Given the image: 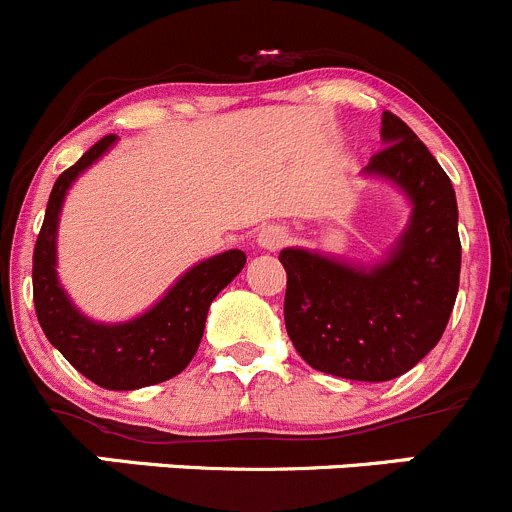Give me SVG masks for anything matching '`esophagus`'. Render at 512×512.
Returning a JSON list of instances; mask_svg holds the SVG:
<instances>
[{"instance_id": "1", "label": "esophagus", "mask_w": 512, "mask_h": 512, "mask_svg": "<svg viewBox=\"0 0 512 512\" xmlns=\"http://www.w3.org/2000/svg\"><path fill=\"white\" fill-rule=\"evenodd\" d=\"M289 242V230L285 225H262L260 232H257V245L262 247V250H280V247H285Z\"/></svg>"}]
</instances>
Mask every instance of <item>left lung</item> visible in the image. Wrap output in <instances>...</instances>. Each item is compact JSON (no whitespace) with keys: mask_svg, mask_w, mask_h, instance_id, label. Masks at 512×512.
<instances>
[{"mask_svg":"<svg viewBox=\"0 0 512 512\" xmlns=\"http://www.w3.org/2000/svg\"><path fill=\"white\" fill-rule=\"evenodd\" d=\"M381 138L386 146L366 173L394 180L414 203L389 260L361 270L317 252H280L294 349L312 369L354 381H389L414 369L443 337L461 280L451 178L391 111L381 118Z\"/></svg>","mask_w":512,"mask_h":512,"instance_id":"8db88e82","label":"left lung"}]
</instances>
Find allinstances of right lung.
Listing matches in <instances>:
<instances>
[{
  "mask_svg": "<svg viewBox=\"0 0 512 512\" xmlns=\"http://www.w3.org/2000/svg\"><path fill=\"white\" fill-rule=\"evenodd\" d=\"M103 136L56 178L44 225L34 247V309L46 339L76 371L111 391H131L173 379L198 352L210 302L245 267V252L227 250L185 272L175 287L143 317L126 324H96L76 312L56 280V225L61 203L81 170L113 146Z\"/></svg>",
  "mask_w": 512,
  "mask_h": 512,
  "instance_id": "add662e5",
  "label": "right lung"
}]
</instances>
